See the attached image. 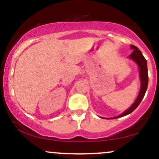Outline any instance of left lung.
<instances>
[{"mask_svg": "<svg viewBox=\"0 0 159 159\" xmlns=\"http://www.w3.org/2000/svg\"><path fill=\"white\" fill-rule=\"evenodd\" d=\"M131 48L133 49V52L132 54H130V57L134 60V61L138 63V66H139L140 78V80H141V87H140V90L138 98H137L135 102H134L132 106L129 107L127 111H125L123 114H122L121 115H120V116H115V117L112 118V119L124 116H125V115L129 114L130 113H132L133 111L135 110L137 107L140 105L141 100L143 99L144 95L146 93V91H147V86H148V69H147V60L144 58L141 52L137 48L135 45H131Z\"/></svg>", "mask_w": 159, "mask_h": 159, "instance_id": "8db88e82", "label": "left lung"}]
</instances>
